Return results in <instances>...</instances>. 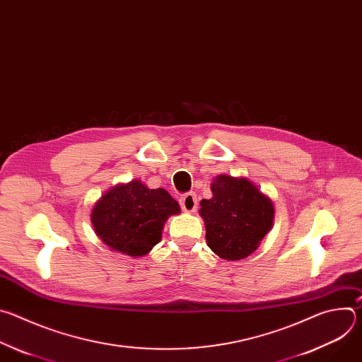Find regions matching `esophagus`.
Listing matches in <instances>:
<instances>
[{"instance_id": "esophagus-1", "label": "esophagus", "mask_w": 362, "mask_h": 362, "mask_svg": "<svg viewBox=\"0 0 362 362\" xmlns=\"http://www.w3.org/2000/svg\"><path fill=\"white\" fill-rule=\"evenodd\" d=\"M180 204H182V209L187 214H192L196 211L197 208V197L196 193H186L180 197Z\"/></svg>"}]
</instances>
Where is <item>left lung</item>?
<instances>
[{
	"label": "left lung",
	"mask_w": 362,
	"mask_h": 362,
	"mask_svg": "<svg viewBox=\"0 0 362 362\" xmlns=\"http://www.w3.org/2000/svg\"><path fill=\"white\" fill-rule=\"evenodd\" d=\"M212 197L200 200L208 246L225 261H240L253 253L272 229L271 197L249 179L219 175L211 183Z\"/></svg>",
	"instance_id": "1"
}]
</instances>
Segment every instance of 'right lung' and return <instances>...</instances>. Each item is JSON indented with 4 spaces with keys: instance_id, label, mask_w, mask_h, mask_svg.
I'll return each instance as SVG.
<instances>
[{
    "instance_id": "1",
    "label": "right lung",
    "mask_w": 362,
    "mask_h": 362,
    "mask_svg": "<svg viewBox=\"0 0 362 362\" xmlns=\"http://www.w3.org/2000/svg\"><path fill=\"white\" fill-rule=\"evenodd\" d=\"M180 214L168 190L148 189L140 180L119 183L94 204L91 223L95 235L112 250L140 257L162 239L166 221Z\"/></svg>"
}]
</instances>
